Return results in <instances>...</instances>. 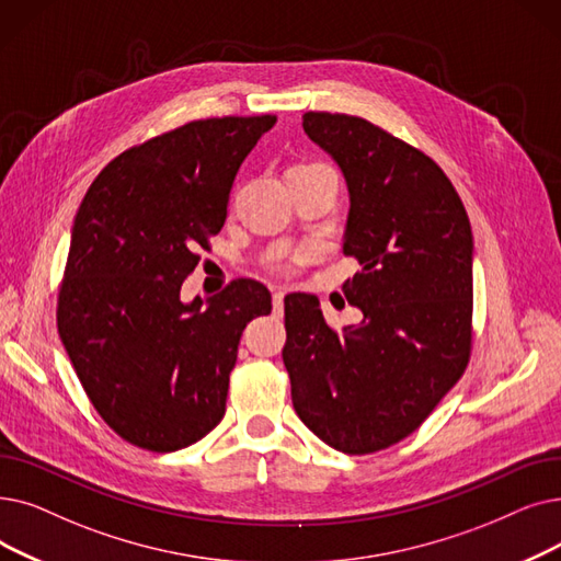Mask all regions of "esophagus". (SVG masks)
<instances>
[{
	"label": "esophagus",
	"instance_id": "obj_1",
	"mask_svg": "<svg viewBox=\"0 0 561 561\" xmlns=\"http://www.w3.org/2000/svg\"><path fill=\"white\" fill-rule=\"evenodd\" d=\"M273 313L275 316L284 313V294H282V290H275V294H273Z\"/></svg>",
	"mask_w": 561,
	"mask_h": 561
}]
</instances>
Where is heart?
I'll list each match as a JSON object with an SVG mask.
<instances>
[{
    "instance_id": "b5f03b06",
    "label": "heart",
    "mask_w": 561,
    "mask_h": 561,
    "mask_svg": "<svg viewBox=\"0 0 561 561\" xmlns=\"http://www.w3.org/2000/svg\"><path fill=\"white\" fill-rule=\"evenodd\" d=\"M309 259H311V252H309V250H300V252H296L290 259L275 263L273 271L279 273V275H290V273H296L300 265H305Z\"/></svg>"
}]
</instances>
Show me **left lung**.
I'll list each match as a JSON object with an SVG mask.
<instances>
[{"label":"left lung","mask_w":561,"mask_h":561,"mask_svg":"<svg viewBox=\"0 0 561 561\" xmlns=\"http://www.w3.org/2000/svg\"><path fill=\"white\" fill-rule=\"evenodd\" d=\"M302 128L344 172V296L362 323H325L319 298H284L282 351L305 426L344 454L397 445L440 403L472 353V229L451 181L367 118L307 112Z\"/></svg>","instance_id":"left-lung-1"}]
</instances>
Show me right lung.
Listing matches in <instances>:
<instances>
[{"instance_id": "add662e5", "label": "right lung", "mask_w": 561, "mask_h": 561, "mask_svg": "<svg viewBox=\"0 0 561 561\" xmlns=\"http://www.w3.org/2000/svg\"><path fill=\"white\" fill-rule=\"evenodd\" d=\"M275 121H190L116 156L80 204L57 328L95 412L135 447L176 451L220 424L240 334L273 309L254 279L231 282L206 309L181 302V286Z\"/></svg>"}]
</instances>
